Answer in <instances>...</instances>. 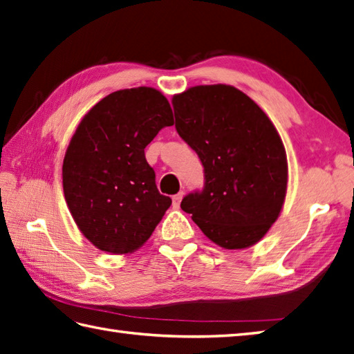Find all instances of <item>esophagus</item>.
Listing matches in <instances>:
<instances>
[{"instance_id":"esophagus-1","label":"esophagus","mask_w":354,"mask_h":354,"mask_svg":"<svg viewBox=\"0 0 354 354\" xmlns=\"http://www.w3.org/2000/svg\"><path fill=\"white\" fill-rule=\"evenodd\" d=\"M184 198V192H179L178 195H175L171 198V201H173V207H175V209H178L179 207V204H181V199Z\"/></svg>"}]
</instances>
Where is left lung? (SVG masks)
I'll use <instances>...</instances> for the list:
<instances>
[{
    "label": "left lung",
    "instance_id": "obj_1",
    "mask_svg": "<svg viewBox=\"0 0 354 354\" xmlns=\"http://www.w3.org/2000/svg\"><path fill=\"white\" fill-rule=\"evenodd\" d=\"M175 127L196 151L204 187L181 209L228 250L256 244L278 219L287 192V155L268 116L232 86H196L173 96Z\"/></svg>",
    "mask_w": 354,
    "mask_h": 354
}]
</instances>
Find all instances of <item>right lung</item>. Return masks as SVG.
<instances>
[{
	"label": "right lung",
	"mask_w": 354,
	"mask_h": 354,
	"mask_svg": "<svg viewBox=\"0 0 354 354\" xmlns=\"http://www.w3.org/2000/svg\"><path fill=\"white\" fill-rule=\"evenodd\" d=\"M173 122L167 98L151 87L118 90L82 118L66 151L62 187L76 225L100 250L135 252L170 207L144 149Z\"/></svg>",
	"instance_id": "right-lung-1"
}]
</instances>
